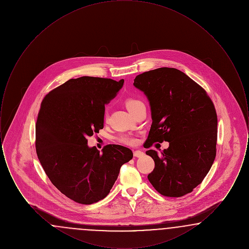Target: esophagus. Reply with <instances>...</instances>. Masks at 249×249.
I'll list each match as a JSON object with an SVG mask.
<instances>
[{
	"label": "esophagus",
	"instance_id": "34e87169",
	"mask_svg": "<svg viewBox=\"0 0 249 249\" xmlns=\"http://www.w3.org/2000/svg\"><path fill=\"white\" fill-rule=\"evenodd\" d=\"M144 155V153L142 152V151H140V150H135V151H133V156L135 157V158H141Z\"/></svg>",
	"mask_w": 249,
	"mask_h": 249
}]
</instances>
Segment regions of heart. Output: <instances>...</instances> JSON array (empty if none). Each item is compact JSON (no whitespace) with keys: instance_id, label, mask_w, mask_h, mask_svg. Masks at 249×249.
<instances>
[{"instance_id":"heart-1","label":"heart","mask_w":249,"mask_h":249,"mask_svg":"<svg viewBox=\"0 0 249 249\" xmlns=\"http://www.w3.org/2000/svg\"><path fill=\"white\" fill-rule=\"evenodd\" d=\"M126 107L128 108V110L130 111V113L134 112L136 109H138L139 107L144 106L141 100L136 99V98H128L126 99ZM107 112L105 114V118L107 119ZM118 140L119 142L124 143V144H128V145H132L134 143H136V138L131 136V135H128V134H121L118 137Z\"/></svg>"}]
</instances>
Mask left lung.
Returning a JSON list of instances; mask_svg holds the SVG:
<instances>
[{"label": "left lung", "mask_w": 249, "mask_h": 249, "mask_svg": "<svg viewBox=\"0 0 249 249\" xmlns=\"http://www.w3.org/2000/svg\"><path fill=\"white\" fill-rule=\"evenodd\" d=\"M133 85L146 95L151 107L146 147L169 142L160 155L152 149L145 152L155 161L149 182L166 197L190 193L206 177L216 154L217 117L211 98L176 68L144 71Z\"/></svg>", "instance_id": "8db88e82"}]
</instances>
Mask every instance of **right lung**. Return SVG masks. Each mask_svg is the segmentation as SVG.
Segmentation results:
<instances>
[{"label": "right lung", "mask_w": 249, "mask_h": 249, "mask_svg": "<svg viewBox=\"0 0 249 249\" xmlns=\"http://www.w3.org/2000/svg\"><path fill=\"white\" fill-rule=\"evenodd\" d=\"M124 80L82 76L49 91L42 101L36 126L38 159L51 183L81 204L106 198L119 170L132 159L128 147L107 144L103 153L88 146V137L104 128L105 106Z\"/></svg>", "instance_id": "right-lung-1"}]
</instances>
